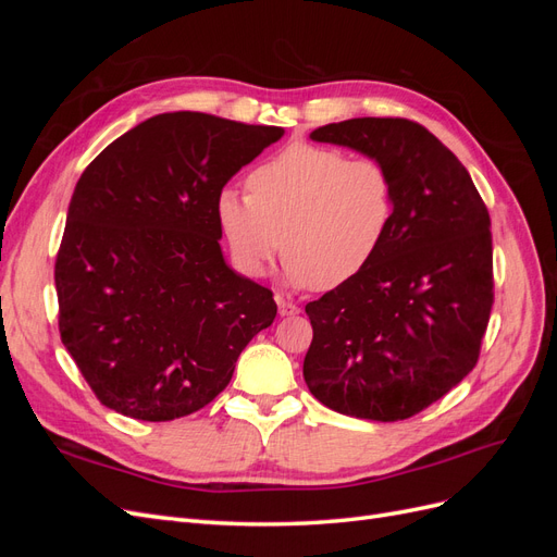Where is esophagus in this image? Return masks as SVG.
<instances>
[{"label":"esophagus","instance_id":"esophagus-1","mask_svg":"<svg viewBox=\"0 0 557 557\" xmlns=\"http://www.w3.org/2000/svg\"><path fill=\"white\" fill-rule=\"evenodd\" d=\"M276 305H278V313L281 315H297L301 309L295 305V301H290V299H285V297H276Z\"/></svg>","mask_w":557,"mask_h":557}]
</instances>
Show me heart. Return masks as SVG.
Instances as JSON below:
<instances>
[{
  "instance_id": "obj_1",
  "label": "heart",
  "mask_w": 557,
  "mask_h": 557,
  "mask_svg": "<svg viewBox=\"0 0 557 557\" xmlns=\"http://www.w3.org/2000/svg\"><path fill=\"white\" fill-rule=\"evenodd\" d=\"M248 193L225 188L218 225L234 260L262 276L283 250L293 285L332 290L374 260L395 221V178L369 156L290 144L248 174Z\"/></svg>"
}]
</instances>
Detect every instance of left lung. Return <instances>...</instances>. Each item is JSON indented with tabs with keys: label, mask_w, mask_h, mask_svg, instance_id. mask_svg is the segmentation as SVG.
Segmentation results:
<instances>
[{
	"label": "left lung",
	"mask_w": 557,
	"mask_h": 557,
	"mask_svg": "<svg viewBox=\"0 0 557 557\" xmlns=\"http://www.w3.org/2000/svg\"><path fill=\"white\" fill-rule=\"evenodd\" d=\"M311 139L381 160L395 221L356 278L307 305L305 381L344 416L411 418L479 362L495 301L491 215L462 162L407 117H350Z\"/></svg>",
	"instance_id": "8db88e82"
}]
</instances>
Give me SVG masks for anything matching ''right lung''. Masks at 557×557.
I'll return each mask as SVG.
<instances>
[{"label": "right lung", "instance_id": "right-lung-1", "mask_svg": "<svg viewBox=\"0 0 557 557\" xmlns=\"http://www.w3.org/2000/svg\"><path fill=\"white\" fill-rule=\"evenodd\" d=\"M283 137L197 111L132 127L81 174L55 260L64 348L104 407L164 423L221 395L274 295L234 274L215 199Z\"/></svg>", "mask_w": 557, "mask_h": 557}]
</instances>
